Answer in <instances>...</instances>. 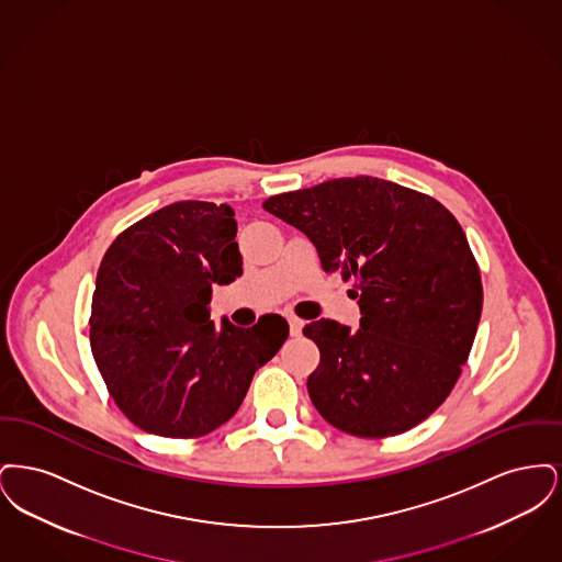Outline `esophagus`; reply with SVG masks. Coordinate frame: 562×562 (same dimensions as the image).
Listing matches in <instances>:
<instances>
[{
    "instance_id": "obj_1",
    "label": "esophagus",
    "mask_w": 562,
    "mask_h": 562,
    "mask_svg": "<svg viewBox=\"0 0 562 562\" xmlns=\"http://www.w3.org/2000/svg\"><path fill=\"white\" fill-rule=\"evenodd\" d=\"M289 324H291V335H293V337L301 335V328H303V321H301V318L291 316V318H289Z\"/></svg>"
}]
</instances>
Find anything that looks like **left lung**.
<instances>
[{
    "instance_id": "obj_1",
    "label": "left lung",
    "mask_w": 562,
    "mask_h": 562,
    "mask_svg": "<svg viewBox=\"0 0 562 562\" xmlns=\"http://www.w3.org/2000/svg\"><path fill=\"white\" fill-rule=\"evenodd\" d=\"M263 209L314 241L360 305L353 333L326 318L303 328L321 349L307 376L318 413L360 438L419 426L451 394L481 321V269L457 218L376 177L278 193Z\"/></svg>"
}]
</instances>
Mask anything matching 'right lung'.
<instances>
[{"label": "right lung", "instance_id": "add662e5", "mask_svg": "<svg viewBox=\"0 0 562 562\" xmlns=\"http://www.w3.org/2000/svg\"><path fill=\"white\" fill-rule=\"evenodd\" d=\"M236 232L232 206L186 200L111 241L92 294L90 348L136 428L200 438L223 426L286 341L289 322L278 314L250 328L211 321L214 284L241 276Z\"/></svg>", "mask_w": 562, "mask_h": 562}]
</instances>
